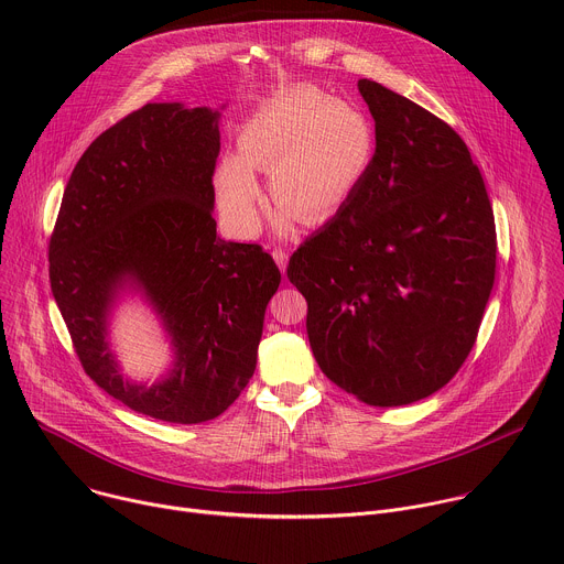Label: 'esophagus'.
Here are the masks:
<instances>
[{"label":"esophagus","instance_id":"esophagus-1","mask_svg":"<svg viewBox=\"0 0 564 564\" xmlns=\"http://www.w3.org/2000/svg\"><path fill=\"white\" fill-rule=\"evenodd\" d=\"M272 257H274V261H276L279 270L285 274V270H288V252H285V250H274V252H272Z\"/></svg>","mask_w":564,"mask_h":564}]
</instances>
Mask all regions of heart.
Wrapping results in <instances>:
<instances>
[{
  "instance_id": "b5f03b06",
  "label": "heart",
  "mask_w": 564,
  "mask_h": 564,
  "mask_svg": "<svg viewBox=\"0 0 564 564\" xmlns=\"http://www.w3.org/2000/svg\"><path fill=\"white\" fill-rule=\"evenodd\" d=\"M375 151L368 116L352 102L314 87H292L270 100L238 138V158L216 172L218 205L229 227L252 238L261 227V187L254 172L270 174L268 192L283 223L328 220L364 181Z\"/></svg>"
}]
</instances>
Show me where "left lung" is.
<instances>
[{
    "instance_id": "1",
    "label": "left lung",
    "mask_w": 564,
    "mask_h": 564,
    "mask_svg": "<svg viewBox=\"0 0 564 564\" xmlns=\"http://www.w3.org/2000/svg\"><path fill=\"white\" fill-rule=\"evenodd\" d=\"M372 163L292 254L324 375L368 406H406L466 361L496 281L491 200L464 140L437 116L359 79Z\"/></svg>"
}]
</instances>
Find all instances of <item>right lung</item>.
Masks as SVG:
<instances>
[{"mask_svg": "<svg viewBox=\"0 0 564 564\" xmlns=\"http://www.w3.org/2000/svg\"><path fill=\"white\" fill-rule=\"evenodd\" d=\"M220 113L144 105L100 133L66 183L48 276L85 372L135 413L200 424L225 413L257 368L263 316L281 272L257 243L216 236ZM135 289L175 348L151 387L119 375L108 316Z\"/></svg>", "mask_w": 564, "mask_h": 564, "instance_id": "right-lung-1", "label": "right lung"}]
</instances>
